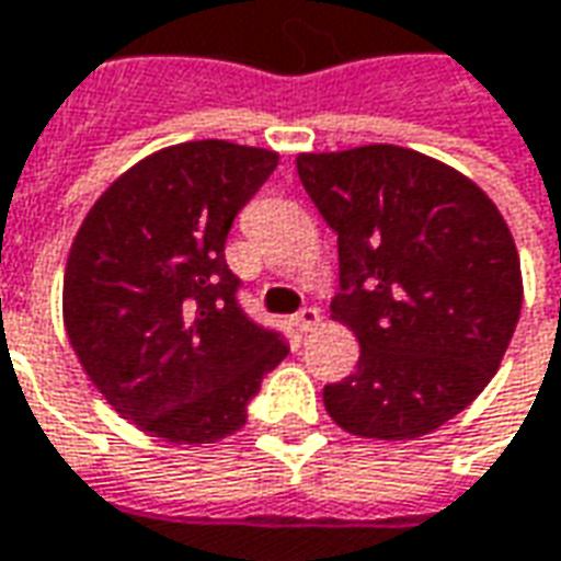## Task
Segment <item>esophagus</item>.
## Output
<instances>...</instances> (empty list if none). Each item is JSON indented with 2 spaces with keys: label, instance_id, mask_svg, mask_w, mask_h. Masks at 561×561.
<instances>
[{
  "label": "esophagus",
  "instance_id": "esophagus-1",
  "mask_svg": "<svg viewBox=\"0 0 561 561\" xmlns=\"http://www.w3.org/2000/svg\"><path fill=\"white\" fill-rule=\"evenodd\" d=\"M319 324H321V316L316 307H304L297 316H294V328H297V331H304V334H307V331H316Z\"/></svg>",
  "mask_w": 561,
  "mask_h": 561
}]
</instances>
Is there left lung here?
I'll list each match as a JSON object with an SVG mask.
<instances>
[{"label": "left lung", "instance_id": "left-lung-1", "mask_svg": "<svg viewBox=\"0 0 561 561\" xmlns=\"http://www.w3.org/2000/svg\"><path fill=\"white\" fill-rule=\"evenodd\" d=\"M297 172L336 233L331 319L358 336L324 410L358 437L413 440L489 386L523 309L499 206L465 172L401 145L304 151Z\"/></svg>", "mask_w": 561, "mask_h": 561}]
</instances>
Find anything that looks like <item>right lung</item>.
I'll return each instance as SVG.
<instances>
[{"label": "right lung", "instance_id": "add662e5", "mask_svg": "<svg viewBox=\"0 0 561 561\" xmlns=\"http://www.w3.org/2000/svg\"><path fill=\"white\" fill-rule=\"evenodd\" d=\"M270 148L167 145L121 172L78 227L62 324L112 410L170 444H215L245 425L267 370L288 355L237 307L227 230L276 170Z\"/></svg>", "mask_w": 561, "mask_h": 561}]
</instances>
